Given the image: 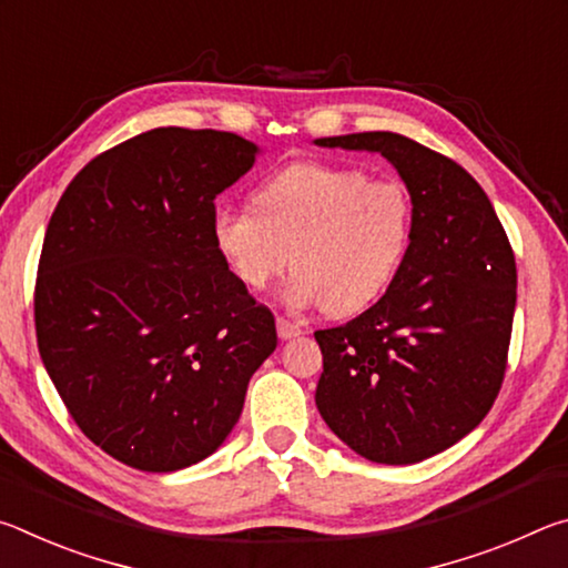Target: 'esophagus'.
Masks as SVG:
<instances>
[{
  "mask_svg": "<svg viewBox=\"0 0 568 568\" xmlns=\"http://www.w3.org/2000/svg\"><path fill=\"white\" fill-rule=\"evenodd\" d=\"M301 333H303L301 325H295V323H291L287 318H277V335H281L283 341L297 338V335H301Z\"/></svg>",
  "mask_w": 568,
  "mask_h": 568,
  "instance_id": "34e87169",
  "label": "esophagus"
}]
</instances>
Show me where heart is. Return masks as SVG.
Listing matches in <instances>:
<instances>
[{
  "label": "heart",
  "instance_id": "b5f03b06",
  "mask_svg": "<svg viewBox=\"0 0 568 568\" xmlns=\"http://www.w3.org/2000/svg\"><path fill=\"white\" fill-rule=\"evenodd\" d=\"M247 207L217 205L210 233L225 265L261 293L287 261L283 301L353 315L388 291L406 261L413 203L398 180L295 162L267 178Z\"/></svg>",
  "mask_w": 568,
  "mask_h": 568
}]
</instances>
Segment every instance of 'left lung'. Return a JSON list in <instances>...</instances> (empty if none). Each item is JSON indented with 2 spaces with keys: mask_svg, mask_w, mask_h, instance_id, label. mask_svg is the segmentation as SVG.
Here are the masks:
<instances>
[{
  "mask_svg": "<svg viewBox=\"0 0 568 568\" xmlns=\"http://www.w3.org/2000/svg\"><path fill=\"white\" fill-rule=\"evenodd\" d=\"M378 152L413 203V235L376 305L318 331L315 406L355 454L386 466L426 460L468 436L501 388L516 311V261L486 192L438 152L396 132L315 140Z\"/></svg>",
  "mask_w": 568,
  "mask_h": 568,
  "instance_id": "obj_1",
  "label": "left lung"
}]
</instances>
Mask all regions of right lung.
I'll return each instance as SVG.
<instances>
[{
    "label": "right lung",
    "instance_id": "1",
    "mask_svg": "<svg viewBox=\"0 0 568 568\" xmlns=\"http://www.w3.org/2000/svg\"><path fill=\"white\" fill-rule=\"evenodd\" d=\"M257 155L233 132H142L77 172L47 225L42 363L82 434L138 470L215 454L277 345L210 233L215 197Z\"/></svg>",
    "mask_w": 568,
    "mask_h": 568
}]
</instances>
